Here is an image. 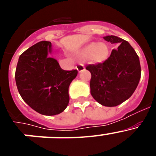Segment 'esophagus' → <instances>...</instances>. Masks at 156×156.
Wrapping results in <instances>:
<instances>
[{"mask_svg":"<svg viewBox=\"0 0 156 156\" xmlns=\"http://www.w3.org/2000/svg\"><path fill=\"white\" fill-rule=\"evenodd\" d=\"M76 69L77 71L79 72V73H80V72L83 71L85 69V67L83 65H78V66H76Z\"/></svg>","mask_w":156,"mask_h":156,"instance_id":"1","label":"esophagus"}]
</instances>
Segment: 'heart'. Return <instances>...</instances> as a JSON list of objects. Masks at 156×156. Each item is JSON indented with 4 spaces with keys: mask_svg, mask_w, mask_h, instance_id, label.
Listing matches in <instances>:
<instances>
[{
    "mask_svg": "<svg viewBox=\"0 0 156 156\" xmlns=\"http://www.w3.org/2000/svg\"><path fill=\"white\" fill-rule=\"evenodd\" d=\"M108 48L104 43H90L80 51L82 58H90L93 62L99 63L105 61L108 58Z\"/></svg>",
    "mask_w": 156,
    "mask_h": 156,
    "instance_id": "b5f03b06",
    "label": "heart"
}]
</instances>
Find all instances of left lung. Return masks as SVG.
<instances>
[{"label": "left lung", "mask_w": 156, "mask_h": 156, "mask_svg": "<svg viewBox=\"0 0 156 156\" xmlns=\"http://www.w3.org/2000/svg\"><path fill=\"white\" fill-rule=\"evenodd\" d=\"M111 44H119L102 63L88 65L90 94L99 104L114 107L130 98L140 79L138 55L127 41L115 36L103 37Z\"/></svg>", "instance_id": "obj_1"}]
</instances>
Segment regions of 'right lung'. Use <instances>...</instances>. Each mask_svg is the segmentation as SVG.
Listing matches in <instances>:
<instances>
[{
    "instance_id": "1",
    "label": "right lung",
    "mask_w": 156,
    "mask_h": 156,
    "mask_svg": "<svg viewBox=\"0 0 156 156\" xmlns=\"http://www.w3.org/2000/svg\"><path fill=\"white\" fill-rule=\"evenodd\" d=\"M51 43L41 41L19 56L16 82L19 94L36 112L44 115L61 113L69 101V87L76 69H62L56 59L49 58Z\"/></svg>"
}]
</instances>
